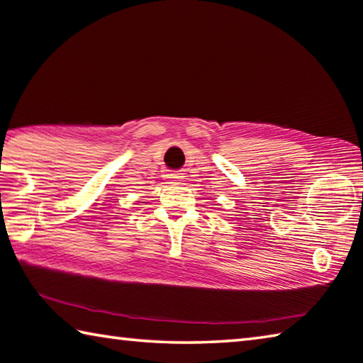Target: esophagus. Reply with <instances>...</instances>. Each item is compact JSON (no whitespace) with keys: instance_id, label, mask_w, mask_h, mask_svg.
Returning <instances> with one entry per match:
<instances>
[{"instance_id":"obj_1","label":"esophagus","mask_w":363,"mask_h":363,"mask_svg":"<svg viewBox=\"0 0 363 363\" xmlns=\"http://www.w3.org/2000/svg\"><path fill=\"white\" fill-rule=\"evenodd\" d=\"M169 177H171V179H177V177H179V176H177V174H169Z\"/></svg>"}]
</instances>
